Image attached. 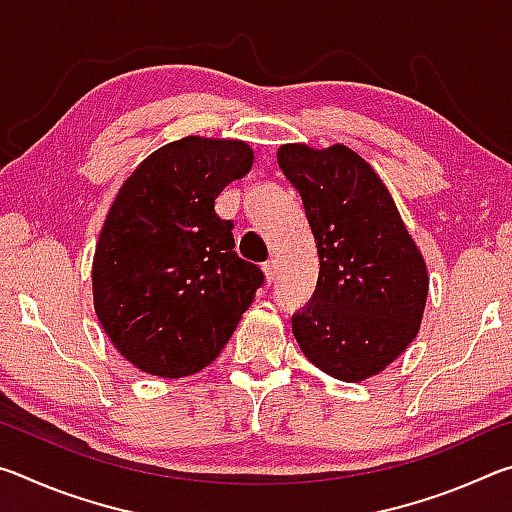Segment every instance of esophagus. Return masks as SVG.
<instances>
[{"instance_id": "esophagus-1", "label": "esophagus", "mask_w": 512, "mask_h": 512, "mask_svg": "<svg viewBox=\"0 0 512 512\" xmlns=\"http://www.w3.org/2000/svg\"><path fill=\"white\" fill-rule=\"evenodd\" d=\"M264 268V275H266V282L273 284L275 277H277V262L275 259H268V262L262 266Z\"/></svg>"}]
</instances>
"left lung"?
I'll use <instances>...</instances> for the list:
<instances>
[{
  "instance_id": "left-lung-1",
  "label": "left lung",
  "mask_w": 512,
  "mask_h": 512,
  "mask_svg": "<svg viewBox=\"0 0 512 512\" xmlns=\"http://www.w3.org/2000/svg\"><path fill=\"white\" fill-rule=\"evenodd\" d=\"M277 164L305 205L320 271L293 336L305 357L341 381L379 375L418 334L429 275L375 169L343 144H284Z\"/></svg>"
}]
</instances>
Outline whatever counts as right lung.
I'll use <instances>...</instances> for the list:
<instances>
[{"label":"right lung","instance_id":"obj_1","mask_svg":"<svg viewBox=\"0 0 512 512\" xmlns=\"http://www.w3.org/2000/svg\"><path fill=\"white\" fill-rule=\"evenodd\" d=\"M253 167L239 140L189 135L153 151L121 185L92 264L94 311L110 341L155 377L219 357L264 273L235 250L214 201Z\"/></svg>","mask_w":512,"mask_h":512}]
</instances>
